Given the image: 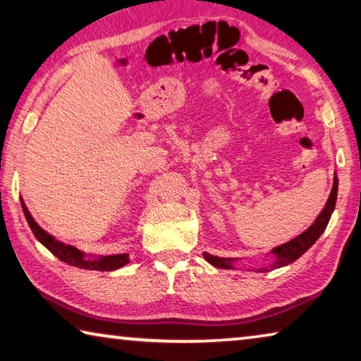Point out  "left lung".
I'll return each instance as SVG.
<instances>
[{
    "label": "left lung",
    "instance_id": "8db88e82",
    "mask_svg": "<svg viewBox=\"0 0 361 361\" xmlns=\"http://www.w3.org/2000/svg\"><path fill=\"white\" fill-rule=\"evenodd\" d=\"M336 199H338V176L334 175V181H333V189L331 194L325 204V209L320 212V215L315 218V221L305 229L302 234H299L295 239L283 243V245H279L276 248H272L271 253L274 261H271V264L267 267H259V272H266L269 269H279L283 266L291 264L293 261H296L299 256H302L307 250L314 245V243L319 240V237L323 234V231L326 229L329 218H331V213L334 212L336 207ZM204 258L210 262L212 266L219 267V269H235L234 262L237 259L234 258H218V256H213L210 253L204 252ZM248 271H255V269H248Z\"/></svg>",
    "mask_w": 361,
    "mask_h": 361
}]
</instances>
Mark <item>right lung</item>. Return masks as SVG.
<instances>
[{
	"mask_svg": "<svg viewBox=\"0 0 361 361\" xmlns=\"http://www.w3.org/2000/svg\"><path fill=\"white\" fill-rule=\"evenodd\" d=\"M22 209L23 213H25L27 223L30 226V229L35 234L38 242H41L49 252H51L54 256H57L60 261L66 262V264L75 266L79 269H87V271H116L122 266H126L129 262V255L127 253H121V255H109V256H94V255H87L78 250L73 245H66V243L57 240L56 237L49 234L41 226L35 221L30 215L27 207L22 202Z\"/></svg>",
	"mask_w": 361,
	"mask_h": 361,
	"instance_id": "right-lung-1",
	"label": "right lung"
}]
</instances>
